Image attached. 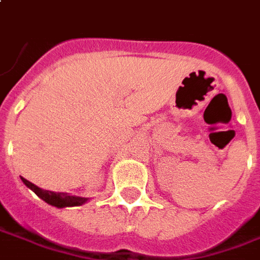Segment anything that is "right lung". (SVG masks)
<instances>
[{
	"mask_svg": "<svg viewBox=\"0 0 260 260\" xmlns=\"http://www.w3.org/2000/svg\"><path fill=\"white\" fill-rule=\"evenodd\" d=\"M22 182L28 189L32 190L34 193L37 194L38 197L44 200L45 203L52 205V207H56V208H66V207H78L89 201V199L85 197H78V196H70L67 193H55V191H49V190H42L41 187H38L31 182H28L27 179L22 178Z\"/></svg>",
	"mask_w": 260,
	"mask_h": 260,
	"instance_id": "add662e5",
	"label": "right lung"
}]
</instances>
